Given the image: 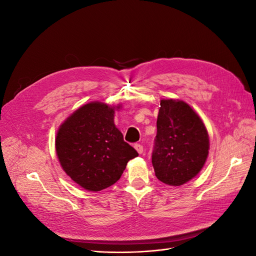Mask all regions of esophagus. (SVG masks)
<instances>
[{
  "label": "esophagus",
  "instance_id": "34e87169",
  "mask_svg": "<svg viewBox=\"0 0 256 256\" xmlns=\"http://www.w3.org/2000/svg\"><path fill=\"white\" fill-rule=\"evenodd\" d=\"M134 148L136 150V152L138 154H142L143 152V146L141 144H134Z\"/></svg>",
  "mask_w": 256,
  "mask_h": 256
}]
</instances>
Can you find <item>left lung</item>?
Instances as JSON below:
<instances>
[{"label": "left lung", "instance_id": "left-lung-1", "mask_svg": "<svg viewBox=\"0 0 256 256\" xmlns=\"http://www.w3.org/2000/svg\"><path fill=\"white\" fill-rule=\"evenodd\" d=\"M209 136L203 120L182 100L162 99L152 162L157 178L182 186L196 177L208 157Z\"/></svg>", "mask_w": 256, "mask_h": 256}]
</instances>
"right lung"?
<instances>
[{
  "instance_id": "obj_1",
  "label": "right lung",
  "mask_w": 256,
  "mask_h": 256,
  "mask_svg": "<svg viewBox=\"0 0 256 256\" xmlns=\"http://www.w3.org/2000/svg\"><path fill=\"white\" fill-rule=\"evenodd\" d=\"M111 106L92 102L76 110L60 126L56 150L65 173L85 190L100 191L118 182L138 152L124 141Z\"/></svg>"
}]
</instances>
